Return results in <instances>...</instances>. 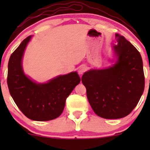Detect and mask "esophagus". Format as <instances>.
I'll use <instances>...</instances> for the list:
<instances>
[{
  "instance_id": "obj_1",
  "label": "esophagus",
  "mask_w": 150,
  "mask_h": 150,
  "mask_svg": "<svg viewBox=\"0 0 150 150\" xmlns=\"http://www.w3.org/2000/svg\"><path fill=\"white\" fill-rule=\"evenodd\" d=\"M86 70V67L85 66V65H81V66L79 67L78 68V74L79 75H82L85 72Z\"/></svg>"
}]
</instances>
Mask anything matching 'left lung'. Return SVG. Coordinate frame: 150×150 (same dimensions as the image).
<instances>
[{"label": "left lung", "instance_id": "left-lung-1", "mask_svg": "<svg viewBox=\"0 0 150 150\" xmlns=\"http://www.w3.org/2000/svg\"><path fill=\"white\" fill-rule=\"evenodd\" d=\"M112 49L116 61L104 69L85 72L82 82L93 111L106 119L128 116L144 92L143 63L140 52L124 37L116 34Z\"/></svg>", "mask_w": 150, "mask_h": 150}]
</instances>
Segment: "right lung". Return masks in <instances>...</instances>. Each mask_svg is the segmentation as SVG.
I'll use <instances>...</instances> for the list:
<instances>
[{"label": "right lung", "instance_id": "1", "mask_svg": "<svg viewBox=\"0 0 150 150\" xmlns=\"http://www.w3.org/2000/svg\"><path fill=\"white\" fill-rule=\"evenodd\" d=\"M32 37L24 39L10 56L7 82L10 95L20 111L31 120L46 121L61 114L67 97L80 78L77 72H71L38 83L27 76L22 68V58Z\"/></svg>", "mask_w": 150, "mask_h": 150}]
</instances>
